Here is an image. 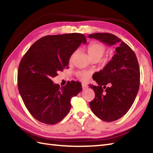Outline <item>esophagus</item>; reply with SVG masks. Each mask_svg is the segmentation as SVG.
<instances>
[{
	"label": "esophagus",
	"mask_w": 153,
	"mask_h": 153,
	"mask_svg": "<svg viewBox=\"0 0 153 153\" xmlns=\"http://www.w3.org/2000/svg\"><path fill=\"white\" fill-rule=\"evenodd\" d=\"M88 85L85 83H82V88H83V90H86L88 88Z\"/></svg>",
	"instance_id": "34e87169"
}]
</instances>
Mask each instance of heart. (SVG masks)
I'll return each mask as SVG.
<instances>
[{"mask_svg":"<svg viewBox=\"0 0 153 153\" xmlns=\"http://www.w3.org/2000/svg\"><path fill=\"white\" fill-rule=\"evenodd\" d=\"M105 51H106V47H105V46L103 44L96 42H91L88 46L87 48L88 55L91 59H97L100 61L101 57L103 56ZM77 76L81 79L86 80L89 76V73L85 72H78Z\"/></svg>","mask_w":153,"mask_h":153,"instance_id":"obj_1","label":"heart"}]
</instances>
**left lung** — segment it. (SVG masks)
<instances>
[{
    "instance_id": "obj_1",
    "label": "left lung",
    "mask_w": 153,
    "mask_h": 153,
    "mask_svg": "<svg viewBox=\"0 0 153 153\" xmlns=\"http://www.w3.org/2000/svg\"><path fill=\"white\" fill-rule=\"evenodd\" d=\"M88 37L109 46L117 45L112 59L102 70L92 76L98 86L90 85L95 92V98L89 103L94 114L100 119L108 122L116 121L128 111L138 94V62L134 51L114 35L96 33L90 34Z\"/></svg>"
}]
</instances>
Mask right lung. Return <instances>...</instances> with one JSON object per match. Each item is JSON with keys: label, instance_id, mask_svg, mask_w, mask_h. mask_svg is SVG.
<instances>
[{"label": "right lung", "instance_id": "obj_1", "mask_svg": "<svg viewBox=\"0 0 153 153\" xmlns=\"http://www.w3.org/2000/svg\"><path fill=\"white\" fill-rule=\"evenodd\" d=\"M87 39L78 33L45 36L34 42L19 66L18 88L26 107L37 120L59 122L71 107L70 101L82 90L78 81L60 87L52 78L68 66L70 58Z\"/></svg>", "mask_w": 153, "mask_h": 153}]
</instances>
